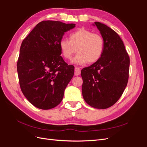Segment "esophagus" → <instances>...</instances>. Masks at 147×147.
<instances>
[{
  "label": "esophagus",
  "mask_w": 147,
  "mask_h": 147,
  "mask_svg": "<svg viewBox=\"0 0 147 147\" xmlns=\"http://www.w3.org/2000/svg\"><path fill=\"white\" fill-rule=\"evenodd\" d=\"M80 73H81L80 69L76 67L75 68V75H77H77H79L80 74Z\"/></svg>",
  "instance_id": "obj_1"
}]
</instances>
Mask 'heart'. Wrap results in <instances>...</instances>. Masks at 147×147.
Here are the masks:
<instances>
[{
	"instance_id": "1",
	"label": "heart",
	"mask_w": 147,
	"mask_h": 147,
	"mask_svg": "<svg viewBox=\"0 0 147 147\" xmlns=\"http://www.w3.org/2000/svg\"><path fill=\"white\" fill-rule=\"evenodd\" d=\"M62 55L70 59L77 50L78 54L72 60V63L83 65L98 61L104 50L105 42L100 35L94 34L86 29L77 30L70 35V40H61L59 44Z\"/></svg>"
}]
</instances>
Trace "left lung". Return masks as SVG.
Here are the masks:
<instances>
[{
	"label": "left lung",
	"instance_id": "1",
	"mask_svg": "<svg viewBox=\"0 0 147 147\" xmlns=\"http://www.w3.org/2000/svg\"><path fill=\"white\" fill-rule=\"evenodd\" d=\"M105 42L100 58L81 71L84 100L92 107L107 109L121 96L126 87L129 57L118 34L107 25L94 22Z\"/></svg>",
	"mask_w": 147,
	"mask_h": 147
}]
</instances>
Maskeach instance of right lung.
I'll use <instances>...</instances> for the list:
<instances>
[{
	"label": "right lung",
	"instance_id": "add662e5",
	"mask_svg": "<svg viewBox=\"0 0 147 147\" xmlns=\"http://www.w3.org/2000/svg\"><path fill=\"white\" fill-rule=\"evenodd\" d=\"M75 24L43 21L23 40L17 63L21 90L35 107L48 110L63 100L74 75V66L61 56L59 44Z\"/></svg>",
	"mask_w": 147,
	"mask_h": 147
}]
</instances>
